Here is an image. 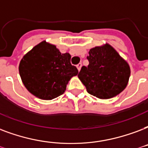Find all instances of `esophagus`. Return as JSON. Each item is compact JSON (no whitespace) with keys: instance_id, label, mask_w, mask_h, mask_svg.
I'll return each instance as SVG.
<instances>
[{"instance_id":"34e87169","label":"esophagus","mask_w":148,"mask_h":148,"mask_svg":"<svg viewBox=\"0 0 148 148\" xmlns=\"http://www.w3.org/2000/svg\"><path fill=\"white\" fill-rule=\"evenodd\" d=\"M82 64L80 63V64H78L77 65V70H78V71H81V68H82Z\"/></svg>"}]
</instances>
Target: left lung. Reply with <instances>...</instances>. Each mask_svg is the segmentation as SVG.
Segmentation results:
<instances>
[{
  "mask_svg": "<svg viewBox=\"0 0 148 148\" xmlns=\"http://www.w3.org/2000/svg\"><path fill=\"white\" fill-rule=\"evenodd\" d=\"M88 54V66H82L77 75L87 92L101 99L120 94L130 76L128 63L109 43L92 48Z\"/></svg>",
  "mask_w": 148,
  "mask_h": 148,
  "instance_id": "obj_1",
  "label": "left lung"
}]
</instances>
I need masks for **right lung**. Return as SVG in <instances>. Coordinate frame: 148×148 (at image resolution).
<instances>
[{
  "label": "right lung",
  "mask_w": 148,
  "mask_h": 148,
  "mask_svg": "<svg viewBox=\"0 0 148 148\" xmlns=\"http://www.w3.org/2000/svg\"><path fill=\"white\" fill-rule=\"evenodd\" d=\"M71 58L70 53H61L55 45L44 40L21 58L18 66L21 82L34 96L55 99L64 94L70 80L78 74Z\"/></svg>",
  "instance_id": "right-lung-1"
}]
</instances>
